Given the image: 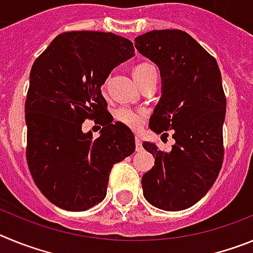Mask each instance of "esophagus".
<instances>
[{
    "label": "esophagus",
    "instance_id": "34e87169",
    "mask_svg": "<svg viewBox=\"0 0 253 253\" xmlns=\"http://www.w3.org/2000/svg\"><path fill=\"white\" fill-rule=\"evenodd\" d=\"M135 147H137V151L139 152V151H142V139H140V137H135Z\"/></svg>",
    "mask_w": 253,
    "mask_h": 253
}]
</instances>
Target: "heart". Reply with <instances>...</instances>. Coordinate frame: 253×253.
Returning a JSON list of instances; mask_svg holds the SVG:
<instances>
[{"mask_svg":"<svg viewBox=\"0 0 253 253\" xmlns=\"http://www.w3.org/2000/svg\"><path fill=\"white\" fill-rule=\"evenodd\" d=\"M157 72L152 64L149 63H142L138 64L135 68L133 69V76L135 78L137 84H139L143 80H146L149 75ZM147 113L143 110H134L130 107L123 106L119 107L115 111V119L116 122L122 123L125 126L133 129V130H139L143 125L146 124L147 122Z\"/></svg>","mask_w":253,"mask_h":253,"instance_id":"obj_1","label":"heart"}]
</instances>
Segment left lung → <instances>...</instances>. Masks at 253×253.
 Masks as SVG:
<instances>
[{
	"label": "left lung",
	"instance_id": "obj_1",
	"mask_svg": "<svg viewBox=\"0 0 253 253\" xmlns=\"http://www.w3.org/2000/svg\"><path fill=\"white\" fill-rule=\"evenodd\" d=\"M135 43L162 77L149 126L162 140L171 130L176 142L169 153L143 143L154 157V167L142 177L143 195L158 209H187L209 191L223 165L227 100L220 71L215 58L182 30H152Z\"/></svg>",
	"mask_w": 253,
	"mask_h": 253
}]
</instances>
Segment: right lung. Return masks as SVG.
I'll use <instances>...</instances> for the list:
<instances>
[{
	"label": "right lung",
	"mask_w": 253,
	"mask_h": 253,
	"mask_svg": "<svg viewBox=\"0 0 253 253\" xmlns=\"http://www.w3.org/2000/svg\"><path fill=\"white\" fill-rule=\"evenodd\" d=\"M134 57L129 39L101 31H66L37 58L25 101L26 161L49 202L84 211L106 196L115 163L135 151L134 134L114 120L101 86L118 64ZM97 119L102 135L84 133Z\"/></svg>",
	"instance_id": "right-lung-1"
}]
</instances>
